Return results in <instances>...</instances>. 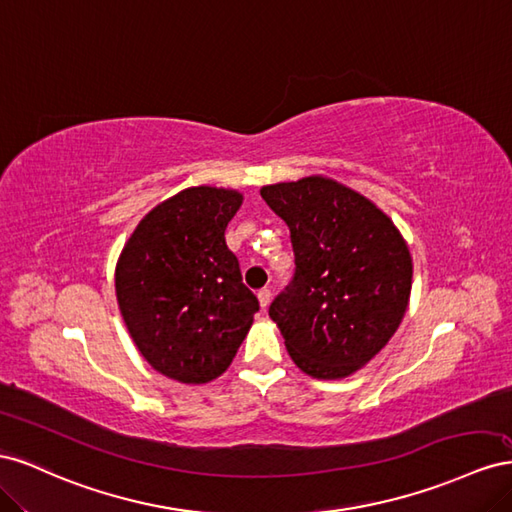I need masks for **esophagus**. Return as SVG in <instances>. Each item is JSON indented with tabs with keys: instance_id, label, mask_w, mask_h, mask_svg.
<instances>
[{
	"instance_id": "obj_1",
	"label": "esophagus",
	"mask_w": 512,
	"mask_h": 512,
	"mask_svg": "<svg viewBox=\"0 0 512 512\" xmlns=\"http://www.w3.org/2000/svg\"><path fill=\"white\" fill-rule=\"evenodd\" d=\"M270 298H272V294H270V289H268V287H264V289H259V291H257V300H259V306H261V309H266V306L270 304Z\"/></svg>"
}]
</instances>
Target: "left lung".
Masks as SVG:
<instances>
[{
    "label": "left lung",
    "mask_w": 512,
    "mask_h": 512,
    "mask_svg": "<svg viewBox=\"0 0 512 512\" xmlns=\"http://www.w3.org/2000/svg\"><path fill=\"white\" fill-rule=\"evenodd\" d=\"M289 227L294 281L270 304L296 367L343 379L397 332L412 294V255L371 199L326 175L261 188Z\"/></svg>",
    "instance_id": "left-lung-1"
}]
</instances>
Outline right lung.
Returning a JSON list of instances; mask_svg holds the SVG:
<instances>
[{
    "label": "right lung",
    "mask_w": 512,
    "mask_h": 512,
    "mask_svg": "<svg viewBox=\"0 0 512 512\" xmlns=\"http://www.w3.org/2000/svg\"><path fill=\"white\" fill-rule=\"evenodd\" d=\"M242 199L231 188H184L141 218L115 266L130 339L175 382L223 375L259 311L225 242Z\"/></svg>",
    "instance_id": "obj_1"
}]
</instances>
